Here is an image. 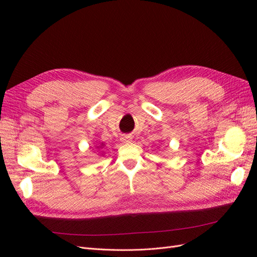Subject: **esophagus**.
Returning a JSON list of instances; mask_svg holds the SVG:
<instances>
[{
  "instance_id": "obj_1",
  "label": "esophagus",
  "mask_w": 257,
  "mask_h": 257,
  "mask_svg": "<svg viewBox=\"0 0 257 257\" xmlns=\"http://www.w3.org/2000/svg\"><path fill=\"white\" fill-rule=\"evenodd\" d=\"M122 141H123L124 143H130V142H131V137H130V136H123V137H122Z\"/></svg>"
}]
</instances>
